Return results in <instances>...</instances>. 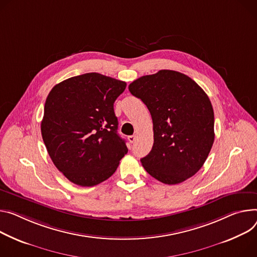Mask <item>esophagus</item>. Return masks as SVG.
<instances>
[{"instance_id":"obj_1","label":"esophagus","mask_w":257,"mask_h":257,"mask_svg":"<svg viewBox=\"0 0 257 257\" xmlns=\"http://www.w3.org/2000/svg\"><path fill=\"white\" fill-rule=\"evenodd\" d=\"M135 139H136V135H130V136H128V141H129L131 144H133V143L135 142Z\"/></svg>"}]
</instances>
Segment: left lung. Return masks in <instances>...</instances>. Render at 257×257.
<instances>
[{
    "label": "left lung",
    "instance_id": "left-lung-1",
    "mask_svg": "<svg viewBox=\"0 0 257 257\" xmlns=\"http://www.w3.org/2000/svg\"><path fill=\"white\" fill-rule=\"evenodd\" d=\"M128 88L148 106L153 119L154 145L141 160L146 171L166 184L194 176L214 142L213 107L204 90L170 69L141 77Z\"/></svg>",
    "mask_w": 257,
    "mask_h": 257
}]
</instances>
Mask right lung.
Returning a JSON list of instances; mask_svg holds the SVG:
<instances>
[{
  "mask_svg": "<svg viewBox=\"0 0 257 257\" xmlns=\"http://www.w3.org/2000/svg\"><path fill=\"white\" fill-rule=\"evenodd\" d=\"M126 83L98 73L69 78L47 96L41 132L56 168L81 186L110 177L127 154L113 102Z\"/></svg>",
  "mask_w": 257,
  "mask_h": 257,
  "instance_id": "obj_1",
  "label": "right lung"
}]
</instances>
